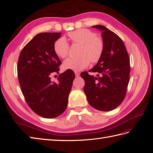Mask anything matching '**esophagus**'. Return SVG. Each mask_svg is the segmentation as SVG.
<instances>
[{"label": "esophagus", "instance_id": "obj_1", "mask_svg": "<svg viewBox=\"0 0 153 153\" xmlns=\"http://www.w3.org/2000/svg\"><path fill=\"white\" fill-rule=\"evenodd\" d=\"M75 76H76V77L80 75V73H78V72H76V71L75 72Z\"/></svg>", "mask_w": 153, "mask_h": 153}]
</instances>
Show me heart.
Segmentation results:
<instances>
[{"label": "heart", "mask_w": 153, "mask_h": 153, "mask_svg": "<svg viewBox=\"0 0 153 153\" xmlns=\"http://www.w3.org/2000/svg\"><path fill=\"white\" fill-rule=\"evenodd\" d=\"M74 45H80V57L69 58L63 63V68L75 71H80L89 65L90 62L96 64L102 57L104 52V43L100 37L87 29H80L68 34ZM53 50L57 56L64 59L68 56L69 45L64 38H60L55 41Z\"/></svg>", "instance_id": "b5f03b06"}]
</instances>
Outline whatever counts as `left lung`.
I'll list each match as a JSON object with an SVG mask.
<instances>
[{"label":"left lung","mask_w":153,"mask_h":153,"mask_svg":"<svg viewBox=\"0 0 153 153\" xmlns=\"http://www.w3.org/2000/svg\"><path fill=\"white\" fill-rule=\"evenodd\" d=\"M92 27L101 31L104 43L102 57L89 71L81 73L85 85L84 91L89 105L100 111H110L117 108L126 94L130 73V62L123 40L114 32L103 25Z\"/></svg>","instance_id":"8db88e82"}]
</instances>
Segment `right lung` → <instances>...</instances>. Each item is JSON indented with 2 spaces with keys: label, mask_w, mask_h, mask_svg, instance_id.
Returning a JSON list of instances; mask_svg holds the SVG:
<instances>
[{
  "label": "right lung",
  "mask_w": 153,
  "mask_h": 153,
  "mask_svg": "<svg viewBox=\"0 0 153 153\" xmlns=\"http://www.w3.org/2000/svg\"><path fill=\"white\" fill-rule=\"evenodd\" d=\"M61 32H43L23 48L18 57V82L27 103L44 118L59 116L66 110L75 73L67 70L59 75L58 82L51 76L59 73L61 61L53 50Z\"/></svg>",
  "instance_id": "1"
}]
</instances>
